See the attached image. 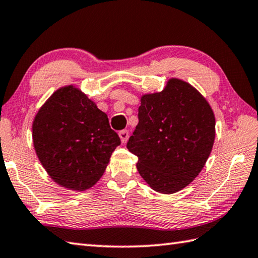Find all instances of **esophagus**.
<instances>
[{
	"mask_svg": "<svg viewBox=\"0 0 258 258\" xmlns=\"http://www.w3.org/2000/svg\"><path fill=\"white\" fill-rule=\"evenodd\" d=\"M119 138H120L121 143L127 142V140H128V131H126V130L120 131V132H119Z\"/></svg>",
	"mask_w": 258,
	"mask_h": 258,
	"instance_id": "esophagus-1",
	"label": "esophagus"
}]
</instances>
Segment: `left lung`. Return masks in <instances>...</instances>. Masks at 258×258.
I'll return each mask as SVG.
<instances>
[{
  "mask_svg": "<svg viewBox=\"0 0 258 258\" xmlns=\"http://www.w3.org/2000/svg\"><path fill=\"white\" fill-rule=\"evenodd\" d=\"M214 139L215 117L208 100L188 82L170 78L162 91L142 95L127 149L153 190L174 194L202 171Z\"/></svg>",
  "mask_w": 258,
  "mask_h": 258,
  "instance_id": "left-lung-1",
  "label": "left lung"
}]
</instances>
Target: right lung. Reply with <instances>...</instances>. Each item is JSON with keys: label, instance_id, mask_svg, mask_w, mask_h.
<instances>
[{"label": "right lung", "instance_id": "right-lung-1", "mask_svg": "<svg viewBox=\"0 0 258 258\" xmlns=\"http://www.w3.org/2000/svg\"><path fill=\"white\" fill-rule=\"evenodd\" d=\"M32 142L56 184L74 191L95 186L120 144L108 117L73 84L58 88L35 115Z\"/></svg>", "mask_w": 258, "mask_h": 258}]
</instances>
